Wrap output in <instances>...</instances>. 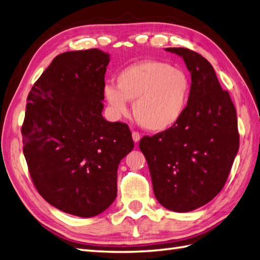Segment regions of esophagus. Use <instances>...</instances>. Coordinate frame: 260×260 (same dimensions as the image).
Returning <instances> with one entry per match:
<instances>
[{"label":"esophagus","instance_id":"1","mask_svg":"<svg viewBox=\"0 0 260 260\" xmlns=\"http://www.w3.org/2000/svg\"><path fill=\"white\" fill-rule=\"evenodd\" d=\"M132 137H133V141H134L135 143H138V142H140V141H141V138H142V136H141L140 133H137V132H133Z\"/></svg>","mask_w":260,"mask_h":260}]
</instances>
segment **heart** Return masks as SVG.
<instances>
[{
  "instance_id": "heart-1",
  "label": "heart",
  "mask_w": 260,
  "mask_h": 260,
  "mask_svg": "<svg viewBox=\"0 0 260 260\" xmlns=\"http://www.w3.org/2000/svg\"><path fill=\"white\" fill-rule=\"evenodd\" d=\"M117 87L104 86L103 93L115 115L133 114L143 128L154 133L171 129L187 110L191 81L186 72L171 64L146 59L128 65L116 76Z\"/></svg>"
}]
</instances>
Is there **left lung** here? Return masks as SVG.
<instances>
[{
  "instance_id": "left-lung-1",
  "label": "left lung",
  "mask_w": 260,
  "mask_h": 260,
  "mask_svg": "<svg viewBox=\"0 0 260 260\" xmlns=\"http://www.w3.org/2000/svg\"><path fill=\"white\" fill-rule=\"evenodd\" d=\"M165 51L182 57L191 75L188 106L174 127L144 136L140 148L158 203L186 213L209 203L224 187L239 148L237 116L206 58L184 47Z\"/></svg>"
}]
</instances>
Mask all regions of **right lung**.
Listing matches in <instances>:
<instances>
[{
  "instance_id": "1",
  "label": "right lung",
  "mask_w": 260,
  "mask_h": 260,
  "mask_svg": "<svg viewBox=\"0 0 260 260\" xmlns=\"http://www.w3.org/2000/svg\"><path fill=\"white\" fill-rule=\"evenodd\" d=\"M110 54H59L27 96L23 153L40 195L78 217L104 212L117 195V168L134 142L128 126L102 115Z\"/></svg>"
}]
</instances>
